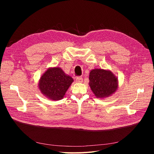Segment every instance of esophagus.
I'll return each mask as SVG.
<instances>
[{
    "label": "esophagus",
    "mask_w": 154,
    "mask_h": 154,
    "mask_svg": "<svg viewBox=\"0 0 154 154\" xmlns=\"http://www.w3.org/2000/svg\"><path fill=\"white\" fill-rule=\"evenodd\" d=\"M76 82L77 83H82L83 82V78L82 77H77L76 78Z\"/></svg>",
    "instance_id": "esophagus-1"
}]
</instances>
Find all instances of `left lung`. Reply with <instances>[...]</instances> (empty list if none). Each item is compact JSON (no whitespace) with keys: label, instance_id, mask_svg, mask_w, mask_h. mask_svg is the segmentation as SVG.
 <instances>
[{"label":"left lung","instance_id":"obj_1","mask_svg":"<svg viewBox=\"0 0 154 154\" xmlns=\"http://www.w3.org/2000/svg\"><path fill=\"white\" fill-rule=\"evenodd\" d=\"M88 84L97 98L104 99L118 90V79L110 70L94 69L89 73Z\"/></svg>","mask_w":154,"mask_h":154}]
</instances>
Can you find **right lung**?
Here are the masks:
<instances>
[{
	"label": "right lung",
	"instance_id": "add662e5",
	"mask_svg": "<svg viewBox=\"0 0 154 154\" xmlns=\"http://www.w3.org/2000/svg\"><path fill=\"white\" fill-rule=\"evenodd\" d=\"M73 82L72 78L60 67H49L41 76L38 86L42 94L47 98L58 101L63 98Z\"/></svg>",
	"mask_w": 154,
	"mask_h": 154
}]
</instances>
